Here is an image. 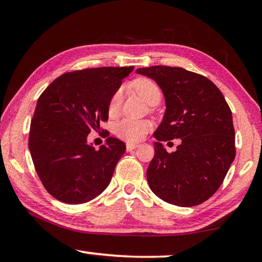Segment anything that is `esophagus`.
<instances>
[{
  "label": "esophagus",
  "instance_id": "1",
  "mask_svg": "<svg viewBox=\"0 0 262 262\" xmlns=\"http://www.w3.org/2000/svg\"><path fill=\"white\" fill-rule=\"evenodd\" d=\"M137 147H139V144H136V143H127V144H126L127 151H132V150L136 149Z\"/></svg>",
  "mask_w": 262,
  "mask_h": 262
}]
</instances>
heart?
Returning <instances> with one entry per match:
<instances>
[{
  "mask_svg": "<svg viewBox=\"0 0 262 262\" xmlns=\"http://www.w3.org/2000/svg\"><path fill=\"white\" fill-rule=\"evenodd\" d=\"M132 90L141 97L145 103L150 105L157 104L161 100V90L156 82L147 77L135 78L132 82ZM121 106V94L115 92L108 104V114L111 117L117 114ZM150 122L145 120H133V119H123L119 121L114 127V133L120 139L128 142H136L143 139L144 135L150 130Z\"/></svg>",
  "mask_w": 262,
  "mask_h": 262,
  "instance_id": "1",
  "label": "heart"
}]
</instances>
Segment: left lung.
I'll use <instances>...</instances> for the list:
<instances>
[{
  "instance_id": "8db88e82",
  "label": "left lung",
  "mask_w": 262,
  "mask_h": 262,
  "mask_svg": "<svg viewBox=\"0 0 262 262\" xmlns=\"http://www.w3.org/2000/svg\"><path fill=\"white\" fill-rule=\"evenodd\" d=\"M137 74L162 89L166 110L154 133L155 156L147 170L150 188L163 201L193 207L216 193L236 156L232 113L210 79L180 67L152 66ZM180 138L168 154L162 140Z\"/></svg>"
}]
</instances>
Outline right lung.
Wrapping results in <instances>:
<instances>
[{
  "label": "right lung",
  "instance_id": "1",
  "mask_svg": "<svg viewBox=\"0 0 262 262\" xmlns=\"http://www.w3.org/2000/svg\"><path fill=\"white\" fill-rule=\"evenodd\" d=\"M133 69L101 67L66 73L39 97L29 149L43 187L59 201L88 202L108 186L126 144L107 137L96 150L86 139L91 130H100L101 121H107L110 100Z\"/></svg>",
  "mask_w": 262,
  "mask_h": 262
}]
</instances>
